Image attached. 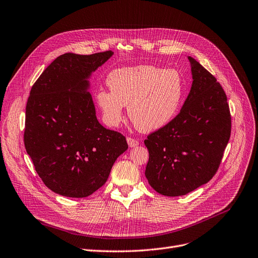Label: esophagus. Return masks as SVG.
I'll use <instances>...</instances> for the list:
<instances>
[{
	"label": "esophagus",
	"instance_id": "1",
	"mask_svg": "<svg viewBox=\"0 0 258 258\" xmlns=\"http://www.w3.org/2000/svg\"><path fill=\"white\" fill-rule=\"evenodd\" d=\"M127 143L129 147H136L140 144V142L137 139H133V138H127Z\"/></svg>",
	"mask_w": 258,
	"mask_h": 258
}]
</instances>
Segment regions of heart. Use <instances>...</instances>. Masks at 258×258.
Instances as JSON below:
<instances>
[{
	"label": "heart",
	"instance_id": "b5f03b06",
	"mask_svg": "<svg viewBox=\"0 0 258 258\" xmlns=\"http://www.w3.org/2000/svg\"><path fill=\"white\" fill-rule=\"evenodd\" d=\"M110 91L96 93L103 118L115 127L122 119L124 106L142 132H152L167 126L177 115L185 101L187 85L177 69L141 65L114 69L107 77Z\"/></svg>",
	"mask_w": 258,
	"mask_h": 258
}]
</instances>
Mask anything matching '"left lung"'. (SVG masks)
<instances>
[{
	"label": "left lung",
	"instance_id": "1",
	"mask_svg": "<svg viewBox=\"0 0 258 258\" xmlns=\"http://www.w3.org/2000/svg\"><path fill=\"white\" fill-rule=\"evenodd\" d=\"M193 83L180 112L145 140L149 161L145 175L165 196L185 195L216 173L231 134L227 95L215 77L188 57Z\"/></svg>",
	"mask_w": 258,
	"mask_h": 258
}]
</instances>
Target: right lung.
<instances>
[{
  "label": "right lung",
  "instance_id": "1",
  "mask_svg": "<svg viewBox=\"0 0 258 258\" xmlns=\"http://www.w3.org/2000/svg\"><path fill=\"white\" fill-rule=\"evenodd\" d=\"M113 52L65 53L49 65L30 90L24 144L36 173L53 192L87 198L100 189L126 138L103 127L88 91L91 73Z\"/></svg>",
  "mask_w": 258,
  "mask_h": 258
}]
</instances>
